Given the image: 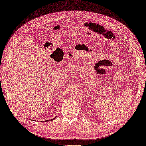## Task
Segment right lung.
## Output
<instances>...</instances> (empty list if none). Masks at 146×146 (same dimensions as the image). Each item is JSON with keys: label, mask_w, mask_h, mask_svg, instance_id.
I'll list each match as a JSON object with an SVG mask.
<instances>
[{"label": "right lung", "mask_w": 146, "mask_h": 146, "mask_svg": "<svg viewBox=\"0 0 146 146\" xmlns=\"http://www.w3.org/2000/svg\"><path fill=\"white\" fill-rule=\"evenodd\" d=\"M56 117H55V118H52V119H49V120H48V121H52V120H54V119L55 118H56ZM48 121H47V120H46V121H43V122H44V121H45V122H47Z\"/></svg>", "instance_id": "obj_1"}]
</instances>
